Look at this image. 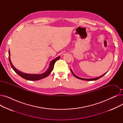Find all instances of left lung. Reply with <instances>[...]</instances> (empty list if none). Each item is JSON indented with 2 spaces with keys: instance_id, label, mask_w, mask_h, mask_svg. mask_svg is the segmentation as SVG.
<instances>
[{
  "instance_id": "1",
  "label": "left lung",
  "mask_w": 123,
  "mask_h": 123,
  "mask_svg": "<svg viewBox=\"0 0 123 123\" xmlns=\"http://www.w3.org/2000/svg\"><path fill=\"white\" fill-rule=\"evenodd\" d=\"M71 72H72V74H73V75L76 77V78H78V79H81V80H86V81H95V80H98V79H99V78H101V77H102V76H104L105 74H106V73H105V74H104L103 75H101V76H100V77H97V78H92V79H85V78H80V77H78L77 76H76L74 73H73V72L72 71V70L71 69Z\"/></svg>"
}]
</instances>
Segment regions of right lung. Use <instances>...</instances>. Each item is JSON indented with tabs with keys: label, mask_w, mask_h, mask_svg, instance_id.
Returning <instances> with one entry per match:
<instances>
[{
	"label": "right lung",
	"mask_w": 123,
	"mask_h": 123,
	"mask_svg": "<svg viewBox=\"0 0 123 123\" xmlns=\"http://www.w3.org/2000/svg\"><path fill=\"white\" fill-rule=\"evenodd\" d=\"M10 51L9 50V60L10 64L12 68L13 69V70L18 75H19L20 77H21L22 78L29 81H37L39 80H41L44 78H46V77H47L51 73L52 71L56 61L58 60H59L60 58V56H58L57 58H55L54 59L52 60L50 63L48 69L46 70V71L44 72V73L40 74H27V73H23L22 72H20V71L16 69L14 67V66L12 65V64L11 62L10 58Z\"/></svg>",
	"instance_id": "right-lung-1"
}]
</instances>
